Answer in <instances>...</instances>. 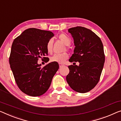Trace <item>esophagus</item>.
Wrapping results in <instances>:
<instances>
[{
	"instance_id": "obj_1",
	"label": "esophagus",
	"mask_w": 121,
	"mask_h": 121,
	"mask_svg": "<svg viewBox=\"0 0 121 121\" xmlns=\"http://www.w3.org/2000/svg\"><path fill=\"white\" fill-rule=\"evenodd\" d=\"M64 66V64H59V67H60V68H61V67H63Z\"/></svg>"
}]
</instances>
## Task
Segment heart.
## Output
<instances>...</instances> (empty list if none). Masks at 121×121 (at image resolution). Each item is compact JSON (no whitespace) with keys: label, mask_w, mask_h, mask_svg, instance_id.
<instances>
[{"label":"heart","mask_w":121,"mask_h":121,"mask_svg":"<svg viewBox=\"0 0 121 121\" xmlns=\"http://www.w3.org/2000/svg\"><path fill=\"white\" fill-rule=\"evenodd\" d=\"M59 39L67 46H69L71 43V39L68 36H67L64 34H60L59 36ZM53 41L52 39H50L47 43L46 49L48 53L50 54L52 53V51H53ZM68 57H69V55L66 52L61 54H56L54 55L53 56L50 57V61L52 62H55L59 63V64H62V63H64L65 62L67 59H68Z\"/></svg>","instance_id":"1"}]
</instances>
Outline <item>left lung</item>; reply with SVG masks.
<instances>
[{
	"label": "left lung",
	"mask_w": 121,
	"mask_h": 121,
	"mask_svg": "<svg viewBox=\"0 0 121 121\" xmlns=\"http://www.w3.org/2000/svg\"><path fill=\"white\" fill-rule=\"evenodd\" d=\"M75 48L69 62L79 65L68 66L66 80L70 87L79 93H86L98 84L105 62L103 45L100 38L91 30L82 26L70 28Z\"/></svg>",
	"instance_id": "8db88e82"
}]
</instances>
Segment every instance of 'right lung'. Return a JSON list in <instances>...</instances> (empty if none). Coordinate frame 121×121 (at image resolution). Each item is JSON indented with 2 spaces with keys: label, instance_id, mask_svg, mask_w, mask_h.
<instances>
[{
  "label": "right lung",
  "instance_id": "right-lung-1",
  "mask_svg": "<svg viewBox=\"0 0 121 121\" xmlns=\"http://www.w3.org/2000/svg\"><path fill=\"white\" fill-rule=\"evenodd\" d=\"M53 36L51 31L29 28L12 43L9 57L11 69L18 87L30 96H40L46 93L59 68L55 62L43 67L37 64L39 58L46 62L49 61L46 44Z\"/></svg>",
  "mask_w": 121,
  "mask_h": 121
}]
</instances>
